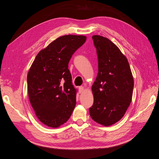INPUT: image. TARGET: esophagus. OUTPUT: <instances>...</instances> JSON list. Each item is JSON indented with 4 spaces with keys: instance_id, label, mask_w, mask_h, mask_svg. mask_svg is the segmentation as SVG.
<instances>
[{
    "instance_id": "34e87169",
    "label": "esophagus",
    "mask_w": 159,
    "mask_h": 159,
    "mask_svg": "<svg viewBox=\"0 0 159 159\" xmlns=\"http://www.w3.org/2000/svg\"><path fill=\"white\" fill-rule=\"evenodd\" d=\"M84 88L83 87V86H81V87L79 88V92H80V93H82L83 91H84Z\"/></svg>"
}]
</instances>
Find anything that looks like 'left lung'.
Returning <instances> with one entry per match:
<instances>
[{
    "label": "left lung",
    "mask_w": 159,
    "mask_h": 159,
    "mask_svg": "<svg viewBox=\"0 0 159 159\" xmlns=\"http://www.w3.org/2000/svg\"><path fill=\"white\" fill-rule=\"evenodd\" d=\"M98 56V74L92 85L94 102L89 114L103 126L116 123L131 102L134 80L129 61L108 38L93 35Z\"/></svg>",
    "instance_id": "obj_1"
}]
</instances>
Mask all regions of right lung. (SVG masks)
I'll list each match as a JSON object with an SVG mask.
<instances>
[{"label":"right lung","instance_id":"right-lung-1","mask_svg":"<svg viewBox=\"0 0 159 159\" xmlns=\"http://www.w3.org/2000/svg\"><path fill=\"white\" fill-rule=\"evenodd\" d=\"M86 38L71 34L57 38L38 52L28 71L30 104L37 118L48 127L62 125L75 108L77 89L71 83L68 63Z\"/></svg>","mask_w":159,"mask_h":159}]
</instances>
